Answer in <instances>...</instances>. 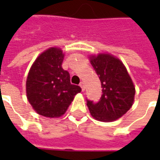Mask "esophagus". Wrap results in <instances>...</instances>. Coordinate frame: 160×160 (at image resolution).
Here are the masks:
<instances>
[{
	"label": "esophagus",
	"mask_w": 160,
	"mask_h": 160,
	"mask_svg": "<svg viewBox=\"0 0 160 160\" xmlns=\"http://www.w3.org/2000/svg\"><path fill=\"white\" fill-rule=\"evenodd\" d=\"M79 85H80V87H81L82 91H84V83H83V82H81V83H79Z\"/></svg>",
	"instance_id": "esophagus-1"
}]
</instances>
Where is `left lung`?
<instances>
[{"label":"left lung","mask_w":160,"mask_h":160,"mask_svg":"<svg viewBox=\"0 0 160 160\" xmlns=\"http://www.w3.org/2000/svg\"><path fill=\"white\" fill-rule=\"evenodd\" d=\"M91 64L102 83L98 102L86 100L91 115L97 120H117L132 107L135 89L127 70L118 58L108 54L92 56Z\"/></svg>","instance_id":"left-lung-1"}]
</instances>
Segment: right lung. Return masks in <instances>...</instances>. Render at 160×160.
<instances>
[{"label": "right lung", "mask_w": 160, "mask_h": 160, "mask_svg": "<svg viewBox=\"0 0 160 160\" xmlns=\"http://www.w3.org/2000/svg\"><path fill=\"white\" fill-rule=\"evenodd\" d=\"M64 55L58 48L42 52L31 67L27 79V96L34 109L43 117L58 118L68 109L81 88L70 83L62 68Z\"/></svg>", "instance_id": "right-lung-1"}]
</instances>
